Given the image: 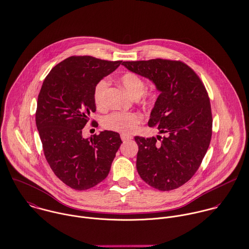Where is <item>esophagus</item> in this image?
Instances as JSON below:
<instances>
[{
    "mask_svg": "<svg viewBox=\"0 0 249 249\" xmlns=\"http://www.w3.org/2000/svg\"><path fill=\"white\" fill-rule=\"evenodd\" d=\"M121 138H122V140L124 142V141H128V140H131L132 139V137L131 136H129V135H125V134H122L121 135Z\"/></svg>",
    "mask_w": 249,
    "mask_h": 249,
    "instance_id": "34e87169",
    "label": "esophagus"
}]
</instances>
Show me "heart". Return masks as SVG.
<instances>
[{
  "label": "heart",
  "instance_id": "1",
  "mask_svg": "<svg viewBox=\"0 0 249 249\" xmlns=\"http://www.w3.org/2000/svg\"><path fill=\"white\" fill-rule=\"evenodd\" d=\"M120 81L125 90L134 97L145 107L153 108L160 97V92L157 89H146V81L139 74L127 71L121 75ZM108 87L106 79L99 80L93 89V100L95 105L103 109L106 106L105 92ZM143 117L137 112H123L117 111L106 116L103 119V126L107 129L122 132L131 133L137 125L142 122Z\"/></svg>",
  "mask_w": 249,
  "mask_h": 249
}]
</instances>
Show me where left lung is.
Returning <instances> with one entry per match:
<instances>
[{
	"mask_svg": "<svg viewBox=\"0 0 249 249\" xmlns=\"http://www.w3.org/2000/svg\"><path fill=\"white\" fill-rule=\"evenodd\" d=\"M122 65L151 79L161 91L148 124L166 135L134 137L138 174L156 189L178 188L199 169L210 146L213 115L205 85L181 61L152 59Z\"/></svg>",
	"mask_w": 249,
	"mask_h": 249,
	"instance_id": "obj_1",
	"label": "left lung"
}]
</instances>
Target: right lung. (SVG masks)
<instances>
[{
	"mask_svg": "<svg viewBox=\"0 0 249 249\" xmlns=\"http://www.w3.org/2000/svg\"><path fill=\"white\" fill-rule=\"evenodd\" d=\"M122 61L71 56L45 77L37 97L36 124L45 159L54 174L75 190H86L109 174L123 143L120 134L104 130L84 139L82 129L95 112L93 89ZM91 126L97 123L91 121Z\"/></svg>",
	"mask_w": 249,
	"mask_h": 249,
	"instance_id": "right-lung-1",
	"label": "right lung"
}]
</instances>
